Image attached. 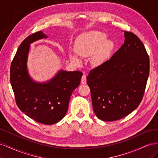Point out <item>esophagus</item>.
Masks as SVG:
<instances>
[{
  "label": "esophagus",
  "instance_id": "1",
  "mask_svg": "<svg viewBox=\"0 0 158 158\" xmlns=\"http://www.w3.org/2000/svg\"><path fill=\"white\" fill-rule=\"evenodd\" d=\"M86 76H85V74H84L82 76V78H81V82H82V84H86Z\"/></svg>",
  "mask_w": 158,
  "mask_h": 158
}]
</instances>
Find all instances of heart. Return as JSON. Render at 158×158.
Segmentation results:
<instances>
[{"label":"heart","instance_id":"1","mask_svg":"<svg viewBox=\"0 0 158 158\" xmlns=\"http://www.w3.org/2000/svg\"><path fill=\"white\" fill-rule=\"evenodd\" d=\"M114 47V43L107 40L106 33L99 31L85 32L78 36L75 41V51L80 56H92V63L99 64L107 59ZM71 60L76 63L80 59L75 54L70 55Z\"/></svg>","mask_w":158,"mask_h":158}]
</instances>
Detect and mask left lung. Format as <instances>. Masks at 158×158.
Instances as JSON below:
<instances>
[{
    "label": "left lung",
    "mask_w": 158,
    "mask_h": 158,
    "mask_svg": "<svg viewBox=\"0 0 158 158\" xmlns=\"http://www.w3.org/2000/svg\"><path fill=\"white\" fill-rule=\"evenodd\" d=\"M124 44L109 60L89 71L94 111L104 121L119 120L139 106L150 71L144 44L135 33L125 31Z\"/></svg>",
    "instance_id": "1"
}]
</instances>
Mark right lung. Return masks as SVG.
Listing matches in <instances>:
<instances>
[{
	"label": "right lung",
	"mask_w": 158,
	"mask_h": 158,
	"mask_svg": "<svg viewBox=\"0 0 158 158\" xmlns=\"http://www.w3.org/2000/svg\"><path fill=\"white\" fill-rule=\"evenodd\" d=\"M47 37L40 31L22 42L11 63L10 83L16 103L23 113L36 122L52 125L65 116L72 93L79 85L83 74L60 70L49 82H33L27 71L30 45Z\"/></svg>",
	"instance_id": "add662e5"
}]
</instances>
